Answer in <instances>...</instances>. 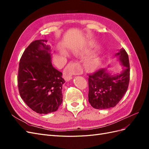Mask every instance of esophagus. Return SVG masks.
<instances>
[{
  "label": "esophagus",
  "instance_id": "esophagus-1",
  "mask_svg": "<svg viewBox=\"0 0 149 149\" xmlns=\"http://www.w3.org/2000/svg\"><path fill=\"white\" fill-rule=\"evenodd\" d=\"M81 73L78 62H72L68 64L63 71V77L66 81H69L72 78L73 74H79Z\"/></svg>",
  "mask_w": 149,
  "mask_h": 149
}]
</instances>
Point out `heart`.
I'll return each instance as SVG.
<instances>
[{
	"label": "heart",
	"instance_id": "1",
	"mask_svg": "<svg viewBox=\"0 0 149 149\" xmlns=\"http://www.w3.org/2000/svg\"><path fill=\"white\" fill-rule=\"evenodd\" d=\"M62 53L65 55H66V53L63 52ZM80 55H83V54H80ZM100 65V60L97 57L89 58L84 62V66L85 70L88 71H93L97 69Z\"/></svg>",
	"mask_w": 149,
	"mask_h": 149
}]
</instances>
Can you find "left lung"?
Instances as JSON below:
<instances>
[{"label":"left lung","instance_id":"left-lung-1","mask_svg":"<svg viewBox=\"0 0 149 149\" xmlns=\"http://www.w3.org/2000/svg\"><path fill=\"white\" fill-rule=\"evenodd\" d=\"M124 66L123 71L111 75L105 68L88 74V101L92 107L97 109L114 107L123 98L129 86L130 65L129 56L124 48L116 53Z\"/></svg>","mask_w":149,"mask_h":149}]
</instances>
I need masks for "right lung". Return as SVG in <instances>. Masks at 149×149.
I'll return each instance as SVG.
<instances>
[{
	"instance_id": "obj_1",
	"label": "right lung",
	"mask_w": 149,
	"mask_h": 149,
	"mask_svg": "<svg viewBox=\"0 0 149 149\" xmlns=\"http://www.w3.org/2000/svg\"><path fill=\"white\" fill-rule=\"evenodd\" d=\"M37 40L26 48L20 60L18 88L21 98L31 110L47 114L55 112L63 101L62 73L51 61L50 47Z\"/></svg>"
}]
</instances>
